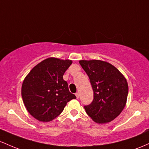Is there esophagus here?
Segmentation results:
<instances>
[{
    "label": "esophagus",
    "instance_id": "obj_1",
    "mask_svg": "<svg viewBox=\"0 0 149 149\" xmlns=\"http://www.w3.org/2000/svg\"><path fill=\"white\" fill-rule=\"evenodd\" d=\"M75 96H76L77 98H79V92H77L76 93H75Z\"/></svg>",
    "mask_w": 149,
    "mask_h": 149
}]
</instances>
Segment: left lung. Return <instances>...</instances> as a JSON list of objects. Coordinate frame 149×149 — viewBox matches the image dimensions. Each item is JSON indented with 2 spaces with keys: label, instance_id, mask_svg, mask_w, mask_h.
Instances as JSON below:
<instances>
[{
  "label": "left lung",
  "instance_id": "1",
  "mask_svg": "<svg viewBox=\"0 0 149 149\" xmlns=\"http://www.w3.org/2000/svg\"><path fill=\"white\" fill-rule=\"evenodd\" d=\"M79 64L89 77L93 100L84 106L86 113L97 123L111 122L126 105L128 84L123 74L109 63L92 60L80 61Z\"/></svg>",
  "mask_w": 149,
  "mask_h": 149
}]
</instances>
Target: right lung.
<instances>
[{"label":"right lung","mask_w":149,"mask_h":149,"mask_svg":"<svg viewBox=\"0 0 149 149\" xmlns=\"http://www.w3.org/2000/svg\"><path fill=\"white\" fill-rule=\"evenodd\" d=\"M72 63L70 60L47 58L25 77L22 97L27 111L36 120L51 121L63 112L68 102L76 98L63 77Z\"/></svg>","instance_id":"1"}]
</instances>
